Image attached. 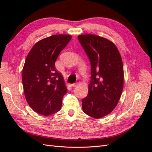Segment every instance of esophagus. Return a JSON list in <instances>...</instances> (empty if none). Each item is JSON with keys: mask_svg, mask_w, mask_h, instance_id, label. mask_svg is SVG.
<instances>
[{"mask_svg": "<svg viewBox=\"0 0 152 152\" xmlns=\"http://www.w3.org/2000/svg\"><path fill=\"white\" fill-rule=\"evenodd\" d=\"M79 85V82H76V83H74V84H72V87H77V86H78Z\"/></svg>", "mask_w": 152, "mask_h": 152, "instance_id": "obj_1", "label": "esophagus"}]
</instances>
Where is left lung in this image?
I'll return each instance as SVG.
<instances>
[{"instance_id":"8db88e82","label":"left lung","mask_w":152,"mask_h":152,"mask_svg":"<svg viewBox=\"0 0 152 152\" xmlns=\"http://www.w3.org/2000/svg\"><path fill=\"white\" fill-rule=\"evenodd\" d=\"M91 66L87 96L82 100L85 113L102 118L115 108L124 86V68L117 47L111 41L96 35L78 36Z\"/></svg>"}]
</instances>
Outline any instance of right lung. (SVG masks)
<instances>
[{
  "instance_id": "add662e5",
  "label": "right lung",
  "mask_w": 152,
  "mask_h": 152,
  "mask_svg": "<svg viewBox=\"0 0 152 152\" xmlns=\"http://www.w3.org/2000/svg\"><path fill=\"white\" fill-rule=\"evenodd\" d=\"M71 39L69 35H53L37 42L27 55L23 86L27 103L37 113L49 115L61 108L67 89L55 62Z\"/></svg>"
}]
</instances>
